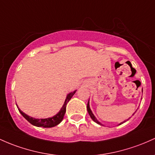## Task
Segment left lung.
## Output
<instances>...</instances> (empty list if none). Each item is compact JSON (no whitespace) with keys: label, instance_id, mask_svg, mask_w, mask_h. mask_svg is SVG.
Wrapping results in <instances>:
<instances>
[{"label":"left lung","instance_id":"8db88e82","mask_svg":"<svg viewBox=\"0 0 155 155\" xmlns=\"http://www.w3.org/2000/svg\"><path fill=\"white\" fill-rule=\"evenodd\" d=\"M142 91H143V90H142ZM87 112H88V113H89V115H90V116H91V118H92V120H93V121H95V122H96V123H97V124H100V125H102V124H101V123H100V122L99 121H98V120H97V119H96V117H95L94 116V115H93V113H92V111H91V108H90V105H89V101H88V103H87ZM134 114H135V113H134ZM134 114H133V115H134ZM130 118H129V119H130ZM129 119H127V120H129ZM127 120H125V121H127ZM125 121H124V122H121V123H120V124H119V125H120V124H124V122Z\"/></svg>","mask_w":155,"mask_h":155}]
</instances>
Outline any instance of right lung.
<instances>
[{"label":"right lung","mask_w":155,"mask_h":155,"mask_svg":"<svg viewBox=\"0 0 155 155\" xmlns=\"http://www.w3.org/2000/svg\"><path fill=\"white\" fill-rule=\"evenodd\" d=\"M76 91H75L74 92H72V93H70L69 94H68L67 97H66L65 101H64L62 107L61 108L60 111H59V113L57 114V115H55L54 116L51 117V118H41V119H39V118L37 119L35 118H32V117L28 116V115H26V114L23 113V112H22L21 110L18 108V110H19L20 114H21V115H23V116L24 117V118L26 119V120H28L30 124H31L32 125L36 126V127H44V128H50V127H55V126L58 125L59 124L62 120V119H63V118H64V113H65V112H66V105H67L68 102L70 101V99L72 98V96L75 94Z\"/></svg>","instance_id":"obj_1"}]
</instances>
